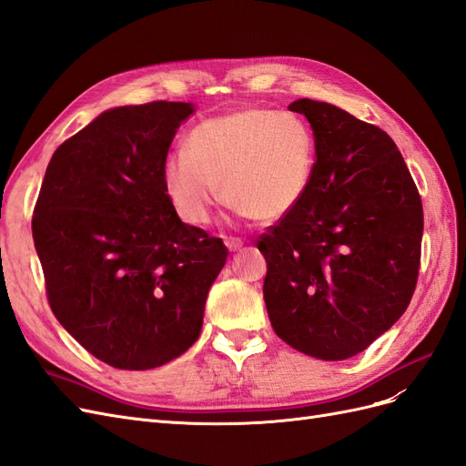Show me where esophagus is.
<instances>
[{"mask_svg":"<svg viewBox=\"0 0 466 466\" xmlns=\"http://www.w3.org/2000/svg\"><path fill=\"white\" fill-rule=\"evenodd\" d=\"M225 245H228V248L229 250H238L243 247V238H238V237H229V238H225Z\"/></svg>","mask_w":466,"mask_h":466,"instance_id":"34e87169","label":"esophagus"}]
</instances>
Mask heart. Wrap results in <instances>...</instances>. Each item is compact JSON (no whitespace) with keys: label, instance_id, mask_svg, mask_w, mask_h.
Here are the masks:
<instances>
[{"label":"heart","instance_id":"b5f03b06","mask_svg":"<svg viewBox=\"0 0 466 466\" xmlns=\"http://www.w3.org/2000/svg\"><path fill=\"white\" fill-rule=\"evenodd\" d=\"M313 171L315 136L299 116L241 108L196 126L187 153L167 157L163 178L180 219L206 225L221 190L245 218H284L303 200Z\"/></svg>","mask_w":466,"mask_h":466}]
</instances>
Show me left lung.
I'll list each match as a JSON object with an SVG mask.
<instances>
[{"instance_id":"1","label":"left lung","mask_w":466,"mask_h":466,"mask_svg":"<svg viewBox=\"0 0 466 466\" xmlns=\"http://www.w3.org/2000/svg\"><path fill=\"white\" fill-rule=\"evenodd\" d=\"M315 136L303 200L258 237L264 301L291 348L336 361L360 354L410 303L424 209L397 144L379 126L299 98Z\"/></svg>"}]
</instances>
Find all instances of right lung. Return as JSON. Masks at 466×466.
Listing matches in <instances>:
<instances>
[{"label":"right lung","instance_id":"right-lung-1","mask_svg":"<svg viewBox=\"0 0 466 466\" xmlns=\"http://www.w3.org/2000/svg\"><path fill=\"white\" fill-rule=\"evenodd\" d=\"M190 103L103 112L54 151L33 238L54 317L89 354L144 371L198 340L228 247L182 223L163 167Z\"/></svg>","mask_w":466,"mask_h":466}]
</instances>
